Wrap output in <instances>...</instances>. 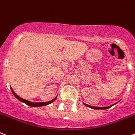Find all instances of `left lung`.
Returning <instances> with one entry per match:
<instances>
[{
  "label": "left lung",
  "instance_id": "1",
  "mask_svg": "<svg viewBox=\"0 0 135 135\" xmlns=\"http://www.w3.org/2000/svg\"><path fill=\"white\" fill-rule=\"evenodd\" d=\"M118 102H119V101H118V102H116V103H114V104L112 105L108 106V107H95V106H90V105H87V104H86V103H84V105L85 106H87V107H89V108H92V109H109V108H110L111 107H112L113 105H115L117 103H118Z\"/></svg>",
  "mask_w": 135,
  "mask_h": 135
}]
</instances>
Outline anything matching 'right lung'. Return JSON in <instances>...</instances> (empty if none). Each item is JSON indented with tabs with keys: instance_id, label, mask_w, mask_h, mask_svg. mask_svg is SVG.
<instances>
[{
	"instance_id": "add662e5",
	"label": "right lung",
	"mask_w": 135,
	"mask_h": 135,
	"mask_svg": "<svg viewBox=\"0 0 135 135\" xmlns=\"http://www.w3.org/2000/svg\"><path fill=\"white\" fill-rule=\"evenodd\" d=\"M10 87H11V91H12V93H13V95L15 97H16L17 99L19 100V101H20L21 102H23V103H26V105L30 106V107H42V106L47 105L50 104V103H53V101H54L57 97V96H56L53 100H51V101H47V102H32V101H27V100H26V99H24L21 98V97H19L16 93H15V92L13 91V89L11 88V86H10Z\"/></svg>"
}]
</instances>
